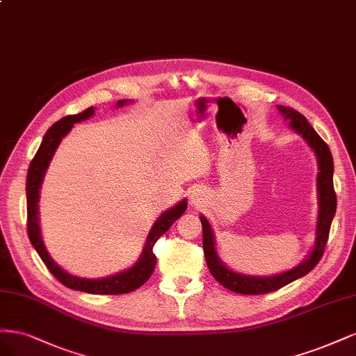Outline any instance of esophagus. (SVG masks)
I'll return each mask as SVG.
<instances>
[{"instance_id":"esophagus-1","label":"esophagus","mask_w":356,"mask_h":356,"mask_svg":"<svg viewBox=\"0 0 356 356\" xmlns=\"http://www.w3.org/2000/svg\"><path fill=\"white\" fill-rule=\"evenodd\" d=\"M205 202V193L202 189H193L191 193V204L193 207H201V205Z\"/></svg>"}]
</instances>
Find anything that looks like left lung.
Returning a JSON list of instances; mask_svg holds the SVG:
<instances>
[{
    "label": "left lung",
    "instance_id": "1",
    "mask_svg": "<svg viewBox=\"0 0 356 356\" xmlns=\"http://www.w3.org/2000/svg\"><path fill=\"white\" fill-rule=\"evenodd\" d=\"M282 118L289 122L290 129L303 137L307 146L312 149L316 163H318V175H316V193H318V217H316V229H315V243L312 250L309 251L306 259L285 272L269 275V277H257V275H247L235 272L217 254L214 232L210 222L205 216H200L202 225V247L207 266L217 282H220L225 289L239 294H266L282 289L284 285L290 284L296 280L305 277L311 272L318 261L323 257L324 248L330 234V226L336 214V192L332 186V173H334V164L327 143L321 139L318 133L312 129V125L302 115L300 112L293 108L277 105Z\"/></svg>",
    "mask_w": 356,
    "mask_h": 356
}]
</instances>
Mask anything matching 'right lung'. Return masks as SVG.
<instances>
[{
  "mask_svg": "<svg viewBox=\"0 0 356 356\" xmlns=\"http://www.w3.org/2000/svg\"><path fill=\"white\" fill-rule=\"evenodd\" d=\"M131 102L133 100H127V99L118 100L115 108L130 105ZM93 115H95V108L91 106L81 113H76V115L65 117L60 121L53 124L47 130V133H45V136L42 137V142L40 145V149L37 151L35 156L32 159L28 170V177H26L28 236L32 247L35 248L38 256L44 261V265L47 266V269L54 275V278L59 280L65 286H67V289L84 291L88 294H125V293L137 290L149 278H151V275L156 265V257L152 253V248L158 241V238L164 235L170 229V226L186 211L188 201L181 200L180 202L173 205L171 209L165 210L161 216L158 217L155 223L152 225L151 231H149L140 257L137 259V261L129 269L121 270L115 275H109V277H105V278L91 280V278L76 277V275L66 272L63 268L57 265V263L53 260V257L49 254L47 248H45L42 235H41L40 211H38L40 191H41L45 171H47L56 149L59 147L63 137L72 130V127L76 122L86 121Z\"/></svg>",
  "mask_w": 356,
  "mask_h": 356,
  "instance_id": "1",
  "label": "right lung"
}]
</instances>
